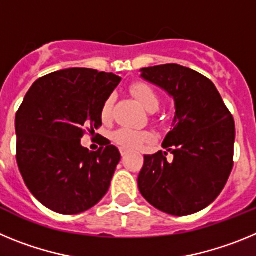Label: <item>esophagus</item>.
<instances>
[{"label":"esophagus","instance_id":"1","mask_svg":"<svg viewBox=\"0 0 256 256\" xmlns=\"http://www.w3.org/2000/svg\"><path fill=\"white\" fill-rule=\"evenodd\" d=\"M128 151H130V150H126V148H120V154H122V156L126 155V154H128Z\"/></svg>","mask_w":256,"mask_h":256}]
</instances>
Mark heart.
Here are the masks:
<instances>
[{
	"instance_id": "b5f03b06",
	"label": "heart",
	"mask_w": 256,
	"mask_h": 256,
	"mask_svg": "<svg viewBox=\"0 0 256 256\" xmlns=\"http://www.w3.org/2000/svg\"><path fill=\"white\" fill-rule=\"evenodd\" d=\"M130 94L140 101L142 106L148 112H155L160 105L159 94L156 92L152 86L148 83H134L130 86ZM112 106H114V96H110L104 101L102 108H101V118L106 122L110 119L112 112ZM112 141L116 144L124 148H141L144 142H148L151 138V134L148 132L138 130H132V128H120L115 130L112 134Z\"/></svg>"
}]
</instances>
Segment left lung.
Wrapping results in <instances>:
<instances>
[{
	"label": "left lung",
	"mask_w": 256,
	"mask_h": 256,
	"mask_svg": "<svg viewBox=\"0 0 256 256\" xmlns=\"http://www.w3.org/2000/svg\"><path fill=\"white\" fill-rule=\"evenodd\" d=\"M141 78L173 97L176 114L162 141L174 160H166V151L144 155L140 192L170 216L200 212L218 198L234 168V116L214 83L190 68H142Z\"/></svg>",
	"instance_id": "1"
}]
</instances>
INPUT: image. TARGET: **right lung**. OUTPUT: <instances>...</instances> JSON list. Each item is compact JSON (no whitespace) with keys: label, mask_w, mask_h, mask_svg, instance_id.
Segmentation results:
<instances>
[{"label":"right lung","mask_w":256,"mask_h":256,"mask_svg":"<svg viewBox=\"0 0 256 256\" xmlns=\"http://www.w3.org/2000/svg\"><path fill=\"white\" fill-rule=\"evenodd\" d=\"M122 78L87 68L58 70L37 79L15 116L16 162L40 204L60 214L91 209L108 191L120 162L110 141L97 151L80 144L84 128L102 124L101 108Z\"/></svg>","instance_id":"1"}]
</instances>
